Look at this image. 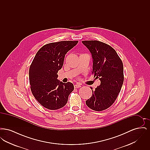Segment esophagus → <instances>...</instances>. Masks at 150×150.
I'll use <instances>...</instances> for the list:
<instances>
[{"instance_id":"1","label":"esophagus","mask_w":150,"mask_h":150,"mask_svg":"<svg viewBox=\"0 0 150 150\" xmlns=\"http://www.w3.org/2000/svg\"><path fill=\"white\" fill-rule=\"evenodd\" d=\"M80 87H81V86H80V84H75V85L74 86V88H80Z\"/></svg>"}]
</instances>
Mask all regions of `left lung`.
<instances>
[{
	"mask_svg": "<svg viewBox=\"0 0 150 150\" xmlns=\"http://www.w3.org/2000/svg\"><path fill=\"white\" fill-rule=\"evenodd\" d=\"M82 43L92 54L94 78L100 81L94 91L91 88L92 96L86 100V105L94 111H103L114 103L120 92L124 81L123 64L114 49L107 44L97 40Z\"/></svg>",
	"mask_w": 150,
	"mask_h": 150,
	"instance_id": "obj_1",
	"label": "left lung"
}]
</instances>
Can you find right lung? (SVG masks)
<instances>
[{
	"instance_id": "1",
	"label": "right lung",
	"mask_w": 150,
	"mask_h": 150,
	"mask_svg": "<svg viewBox=\"0 0 150 150\" xmlns=\"http://www.w3.org/2000/svg\"><path fill=\"white\" fill-rule=\"evenodd\" d=\"M78 41H61L47 44L36 54L29 69L31 92L38 102L49 110L59 109L67 103L74 89L73 84L59 81L58 71L61 69L65 54Z\"/></svg>"
}]
</instances>
